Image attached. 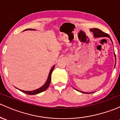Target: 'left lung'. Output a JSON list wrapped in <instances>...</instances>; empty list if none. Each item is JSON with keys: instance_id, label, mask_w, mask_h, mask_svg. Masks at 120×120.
Here are the masks:
<instances>
[{"instance_id": "8db88e82", "label": "left lung", "mask_w": 120, "mask_h": 120, "mask_svg": "<svg viewBox=\"0 0 120 120\" xmlns=\"http://www.w3.org/2000/svg\"><path fill=\"white\" fill-rule=\"evenodd\" d=\"M90 31L91 32H92L93 33H94V36L95 37H109V38H110V40H111V41L112 42V41L111 37H110V36H109L108 34H107V33H104V32H103V31H101L100 29H98V28H93V29H90ZM114 56H115V59L116 60V54L115 53H114ZM116 65V64H115ZM115 67V66H114ZM76 90V89H75ZM82 93H84V94H89V93H87V92H81Z\"/></svg>"}]
</instances>
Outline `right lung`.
I'll return each instance as SVG.
<instances>
[{"label":"right lung","instance_id":"right-lung-1","mask_svg":"<svg viewBox=\"0 0 120 120\" xmlns=\"http://www.w3.org/2000/svg\"><path fill=\"white\" fill-rule=\"evenodd\" d=\"M35 30V29H25V30H24V31H25V30ZM54 67H55V65H54L52 67V68H51L50 71V72H49V76H48V79H47L46 82H45V83L44 84V85L42 86L41 87H40V88H39L38 89L33 90V91H23V90H21L20 89H19V90L20 91H21V92L25 93V94H28V95H36V94H40V93H41V92H43V91H45V90H46L48 87H49V86L50 85V81H51V78H52L51 77V76H52V72H53ZM17 89H18V88H17Z\"/></svg>","mask_w":120,"mask_h":120}]
</instances>
